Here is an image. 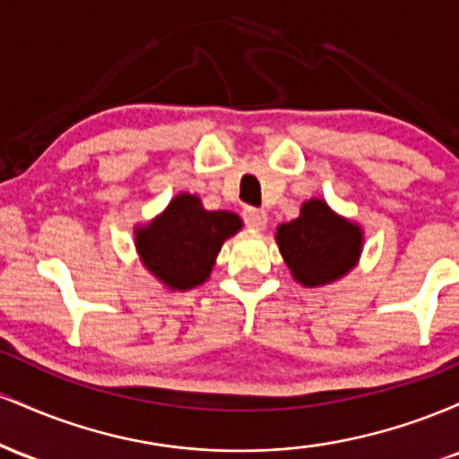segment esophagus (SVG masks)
<instances>
[{"mask_svg": "<svg viewBox=\"0 0 459 459\" xmlns=\"http://www.w3.org/2000/svg\"><path fill=\"white\" fill-rule=\"evenodd\" d=\"M244 222H246V226H250V229H255V230H263L265 229V224H267V213L265 212H261V209H255V207H246L244 209Z\"/></svg>", "mask_w": 459, "mask_h": 459, "instance_id": "esophagus-1", "label": "esophagus"}]
</instances>
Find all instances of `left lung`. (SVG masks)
I'll use <instances>...</instances> for the list:
<instances>
[{"instance_id":"left-lung-1","label":"left lung","mask_w":459,"mask_h":459,"mask_svg":"<svg viewBox=\"0 0 459 459\" xmlns=\"http://www.w3.org/2000/svg\"><path fill=\"white\" fill-rule=\"evenodd\" d=\"M276 241L293 278L304 287H319L354 267L362 233L356 224L332 213L324 200H308L299 218L278 226Z\"/></svg>"}]
</instances>
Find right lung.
Here are the masks:
<instances>
[{"instance_id":"1","label":"right lung","mask_w":459,"mask_h":459,"mask_svg":"<svg viewBox=\"0 0 459 459\" xmlns=\"http://www.w3.org/2000/svg\"><path fill=\"white\" fill-rule=\"evenodd\" d=\"M241 229L229 212H207L200 198L181 194L160 218L135 235L144 265L170 289L196 287L207 281L222 241Z\"/></svg>"}]
</instances>
